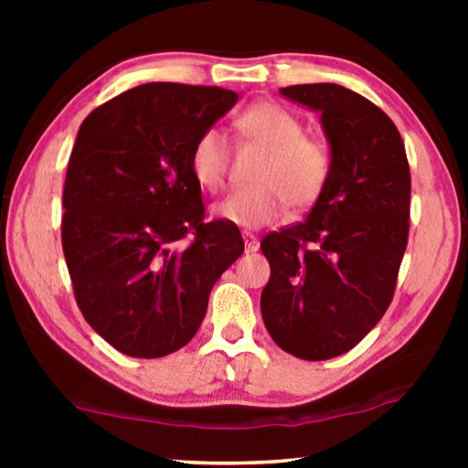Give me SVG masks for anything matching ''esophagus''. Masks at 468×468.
Here are the masks:
<instances>
[{
	"instance_id": "34e87169",
	"label": "esophagus",
	"mask_w": 468,
	"mask_h": 468,
	"mask_svg": "<svg viewBox=\"0 0 468 468\" xmlns=\"http://www.w3.org/2000/svg\"><path fill=\"white\" fill-rule=\"evenodd\" d=\"M242 240H245V249H247V253H253V251H258V249H260V240H258V236L251 234V232H245V234H242Z\"/></svg>"
}]
</instances>
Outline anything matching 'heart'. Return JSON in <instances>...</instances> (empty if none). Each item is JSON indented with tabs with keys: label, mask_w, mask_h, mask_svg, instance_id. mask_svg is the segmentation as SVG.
<instances>
[{
	"label": "heart",
	"mask_w": 468,
	"mask_h": 468,
	"mask_svg": "<svg viewBox=\"0 0 468 468\" xmlns=\"http://www.w3.org/2000/svg\"><path fill=\"white\" fill-rule=\"evenodd\" d=\"M240 140L264 146L255 165L251 187L236 189L213 207L217 219L239 228L255 229L271 226L285 213V207L306 208L328 183L330 151L322 140L306 136L296 114L274 101H258L234 121ZM229 151L219 130L202 132L189 155L196 183L217 191L226 181Z\"/></svg>",
	"instance_id": "1"
}]
</instances>
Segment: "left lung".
<instances>
[{"mask_svg":"<svg viewBox=\"0 0 468 468\" xmlns=\"http://www.w3.org/2000/svg\"><path fill=\"white\" fill-rule=\"evenodd\" d=\"M281 95L322 114L332 168L309 217L261 240L271 264L261 319L287 354L330 360L356 347L392 303L411 172L392 119L360 93L315 82Z\"/></svg>","mask_w":468,"mask_h":468,"instance_id":"obj_1","label":"left lung"}]
</instances>
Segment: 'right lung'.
<instances>
[{
  "label": "right lung",
  "mask_w": 468,
  "mask_h": 468,
  "mask_svg": "<svg viewBox=\"0 0 468 468\" xmlns=\"http://www.w3.org/2000/svg\"><path fill=\"white\" fill-rule=\"evenodd\" d=\"M239 101L221 87L146 82L82 121L63 185L61 245L89 325L121 354L162 357L187 345L217 279L245 242L204 221L194 143ZM194 241L183 248L178 239Z\"/></svg>",
  "instance_id": "1"
}]
</instances>
